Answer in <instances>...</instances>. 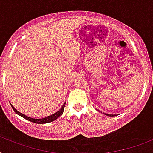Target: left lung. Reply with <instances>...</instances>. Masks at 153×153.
Listing matches in <instances>:
<instances>
[{
	"label": "left lung",
	"instance_id": "8db88e82",
	"mask_svg": "<svg viewBox=\"0 0 153 153\" xmlns=\"http://www.w3.org/2000/svg\"><path fill=\"white\" fill-rule=\"evenodd\" d=\"M98 111H99V110H98ZM103 114H105V113H103ZM105 115H107V116H109V117H114V115H113V114H105Z\"/></svg>",
	"mask_w": 153,
	"mask_h": 153
}]
</instances>
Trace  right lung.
Segmentation results:
<instances>
[{
    "mask_svg": "<svg viewBox=\"0 0 153 153\" xmlns=\"http://www.w3.org/2000/svg\"><path fill=\"white\" fill-rule=\"evenodd\" d=\"M10 105L16 114H18V115H20V117H24V118L26 119V120H27V121H32V122H33V123H36V124H46V123H50V122H51V121H55V120H56L57 118H59V117L62 115V113H63V109H64V106H65V105H66V102H64V103H63V105H62V107H61V109H60L59 111L56 112V113L51 114V115H50V116L46 117H44V118H38V119L32 118V117H30L26 116V115H25V114H23L22 113H20V112L17 111V110H16V109L13 106V105H12V104H10Z\"/></svg>",
    "mask_w": 153,
    "mask_h": 153,
    "instance_id": "obj_1",
    "label": "right lung"
}]
</instances>
